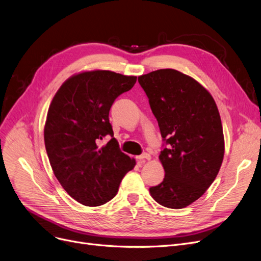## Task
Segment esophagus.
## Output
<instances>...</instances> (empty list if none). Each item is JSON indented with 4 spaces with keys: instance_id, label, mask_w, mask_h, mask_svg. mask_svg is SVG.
<instances>
[{
    "instance_id": "34e87169",
    "label": "esophagus",
    "mask_w": 261,
    "mask_h": 261,
    "mask_svg": "<svg viewBox=\"0 0 261 261\" xmlns=\"http://www.w3.org/2000/svg\"><path fill=\"white\" fill-rule=\"evenodd\" d=\"M136 159H137V161H139V162H141V163H144L147 160H150L151 156H150L148 153H143V154L137 156Z\"/></svg>"
}]
</instances>
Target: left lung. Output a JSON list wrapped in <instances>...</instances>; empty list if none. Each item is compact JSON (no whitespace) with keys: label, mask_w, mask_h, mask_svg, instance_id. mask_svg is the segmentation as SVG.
Listing matches in <instances>:
<instances>
[{"label":"left lung","mask_w":261,"mask_h":261,"mask_svg":"<svg viewBox=\"0 0 261 261\" xmlns=\"http://www.w3.org/2000/svg\"><path fill=\"white\" fill-rule=\"evenodd\" d=\"M149 98L165 147V178L150 187L153 199L182 209L200 198L215 180L224 159L222 121L212 95L194 78L171 68L138 77Z\"/></svg>","instance_id":"1"}]
</instances>
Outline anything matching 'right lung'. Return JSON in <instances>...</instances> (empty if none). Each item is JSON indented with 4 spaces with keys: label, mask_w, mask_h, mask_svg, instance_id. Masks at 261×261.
<instances>
[{
    "label": "right lung",
    "mask_w": 261,
    "mask_h": 261,
    "mask_svg": "<svg viewBox=\"0 0 261 261\" xmlns=\"http://www.w3.org/2000/svg\"><path fill=\"white\" fill-rule=\"evenodd\" d=\"M136 80L110 70L83 71L68 78L50 103L44 129L48 159L60 184L83 205L111 200L136 165L120 150L109 122L113 101ZM107 134L113 138L99 147Z\"/></svg>",
    "instance_id": "add662e5"
}]
</instances>
